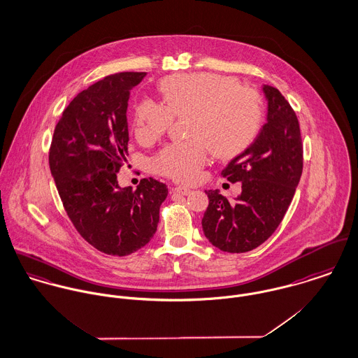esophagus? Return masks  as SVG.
Returning a JSON list of instances; mask_svg holds the SVG:
<instances>
[{
  "label": "esophagus",
  "instance_id": "34e87169",
  "mask_svg": "<svg viewBox=\"0 0 358 358\" xmlns=\"http://www.w3.org/2000/svg\"><path fill=\"white\" fill-rule=\"evenodd\" d=\"M173 191H174L176 194H178V195H184V196H187V195H189V194H191V189H189V188H187V187H176Z\"/></svg>",
  "mask_w": 358,
  "mask_h": 358
}]
</instances>
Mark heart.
<instances>
[{"label":"heart","instance_id":"obj_1","mask_svg":"<svg viewBox=\"0 0 358 358\" xmlns=\"http://www.w3.org/2000/svg\"><path fill=\"white\" fill-rule=\"evenodd\" d=\"M163 101L143 100L134 110V134L141 143L163 136L173 117H188L189 141L164 147L152 160L154 170L180 182H192L210 158H228L251 144L261 129L264 108L259 93L213 74L171 76L160 82Z\"/></svg>","mask_w":358,"mask_h":358}]
</instances>
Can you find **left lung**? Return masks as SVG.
<instances>
[{"instance_id":"obj_1","label":"left lung","mask_w":358,"mask_h":358,"mask_svg":"<svg viewBox=\"0 0 358 358\" xmlns=\"http://www.w3.org/2000/svg\"><path fill=\"white\" fill-rule=\"evenodd\" d=\"M266 123L254 143L231 160L221 176L241 182L229 200L218 189L206 191L208 207L201 227L208 241L225 252H247L278 229L302 176L303 147L299 122L276 87L264 85Z\"/></svg>"}]
</instances>
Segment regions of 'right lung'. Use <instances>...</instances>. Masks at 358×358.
Listing matches in <instances>:
<instances>
[{
	"label": "right lung",
	"mask_w": 358,
	"mask_h": 358,
	"mask_svg": "<svg viewBox=\"0 0 358 358\" xmlns=\"http://www.w3.org/2000/svg\"><path fill=\"white\" fill-rule=\"evenodd\" d=\"M145 73L108 76L78 93L57 122L49 167L63 206L80 236L99 251L124 257L154 238L166 184L143 178L120 188L126 162L130 90Z\"/></svg>",
	"instance_id": "right-lung-1"
}]
</instances>
